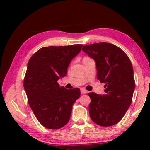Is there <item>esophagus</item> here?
<instances>
[{
  "mask_svg": "<svg viewBox=\"0 0 150 150\" xmlns=\"http://www.w3.org/2000/svg\"><path fill=\"white\" fill-rule=\"evenodd\" d=\"M81 92L82 94L87 93V91L85 89V88H81Z\"/></svg>",
  "mask_w": 150,
  "mask_h": 150,
  "instance_id": "obj_1",
  "label": "esophagus"
}]
</instances>
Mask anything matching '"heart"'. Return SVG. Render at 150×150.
Returning a JSON list of instances; mask_svg holds the SVG:
<instances>
[{"label":"heart","instance_id":"obj_1","mask_svg":"<svg viewBox=\"0 0 150 150\" xmlns=\"http://www.w3.org/2000/svg\"><path fill=\"white\" fill-rule=\"evenodd\" d=\"M84 58H88V57H84Z\"/></svg>","mask_w":150,"mask_h":150}]
</instances>
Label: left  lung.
<instances>
[{
  "mask_svg": "<svg viewBox=\"0 0 150 150\" xmlns=\"http://www.w3.org/2000/svg\"><path fill=\"white\" fill-rule=\"evenodd\" d=\"M82 50L96 61L97 78L105 84L103 95L89 93L91 120L101 126L117 124L126 114L135 88L131 61L120 48L110 43L85 45Z\"/></svg>",
  "mask_w": 150,
  "mask_h": 150,
  "instance_id": "8db88e82",
  "label": "left lung"
}]
</instances>
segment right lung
I'll return each instance as SVG.
<instances>
[{
    "label": "right lung",
    "mask_w": 150,
    "mask_h": 150,
    "mask_svg": "<svg viewBox=\"0 0 150 150\" xmlns=\"http://www.w3.org/2000/svg\"><path fill=\"white\" fill-rule=\"evenodd\" d=\"M83 44L43 47L34 53L27 64L24 87L30 107L45 128L56 130L69 122L73 104L80 97L79 88L67 89L58 83L67 73L73 58Z\"/></svg>",
    "instance_id": "add662e5"
}]
</instances>
